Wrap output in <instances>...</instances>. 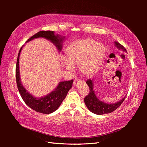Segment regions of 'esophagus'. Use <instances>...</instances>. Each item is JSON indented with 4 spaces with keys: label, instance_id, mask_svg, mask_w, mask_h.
Masks as SVG:
<instances>
[{
    "label": "esophagus",
    "instance_id": "34e87169",
    "mask_svg": "<svg viewBox=\"0 0 147 147\" xmlns=\"http://www.w3.org/2000/svg\"><path fill=\"white\" fill-rule=\"evenodd\" d=\"M81 82H82V81L80 80H79L78 78H75V79L74 80V83H73L74 86H77L78 83H81Z\"/></svg>",
    "mask_w": 147,
    "mask_h": 147
}]
</instances>
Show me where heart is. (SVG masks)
I'll return each mask as SVG.
<instances>
[{"mask_svg": "<svg viewBox=\"0 0 147 147\" xmlns=\"http://www.w3.org/2000/svg\"><path fill=\"white\" fill-rule=\"evenodd\" d=\"M104 56V49L96 42L85 39L71 45L67 51V57L62 59V65L69 72H74L75 66L80 65L83 74L90 75L99 69Z\"/></svg>", "mask_w": 147, "mask_h": 147, "instance_id": "heart-1", "label": "heart"}]
</instances>
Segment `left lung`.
<instances>
[{"label":"left lung","instance_id":"left-lung-1","mask_svg":"<svg viewBox=\"0 0 147 147\" xmlns=\"http://www.w3.org/2000/svg\"><path fill=\"white\" fill-rule=\"evenodd\" d=\"M115 46L119 50H121L123 51L127 52L126 50L122 45H121L118 42H115ZM93 80L88 79L86 81V83L90 88V92H89L88 95H87L84 99V102L86 105L87 108L89 110L93 113H95L97 115H103L105 113H109L113 112L116 109H117L123 103L124 100L125 99L126 96L123 97V98L120 100L119 101L116 102L114 104H107L105 102L100 100L97 98L96 95L95 94V92L93 90Z\"/></svg>","mask_w":147,"mask_h":147}]
</instances>
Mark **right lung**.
I'll return each mask as SVG.
<instances>
[{
	"instance_id": "add662e5",
	"label": "right lung",
	"mask_w": 147,
	"mask_h": 147,
	"mask_svg": "<svg viewBox=\"0 0 147 147\" xmlns=\"http://www.w3.org/2000/svg\"><path fill=\"white\" fill-rule=\"evenodd\" d=\"M39 37L45 38L48 40L51 41L55 44L57 50L59 51H61L62 47H63L62 43L63 42L65 37H61L58 34L55 35L54 31H40V32L35 34L33 36L29 38L26 42H28L34 38ZM22 48L23 47L21 48L18 55L16 66V84L22 99H23L26 105L37 112L44 114H50L54 112L55 111L58 109L62 102L65 98L68 91L72 86L74 80H72L70 81L59 82L58 85L55 88V90L45 96L39 97V98L34 97L28 91H27L21 82L19 69V60Z\"/></svg>"
}]
</instances>
